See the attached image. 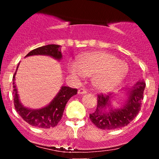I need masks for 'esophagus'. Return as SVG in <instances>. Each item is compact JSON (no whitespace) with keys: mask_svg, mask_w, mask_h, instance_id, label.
Here are the masks:
<instances>
[{"mask_svg":"<svg viewBox=\"0 0 159 159\" xmlns=\"http://www.w3.org/2000/svg\"><path fill=\"white\" fill-rule=\"evenodd\" d=\"M87 90L84 88H81L78 90V94H86L87 93Z\"/></svg>","mask_w":159,"mask_h":159,"instance_id":"1","label":"esophagus"}]
</instances>
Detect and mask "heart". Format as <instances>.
I'll return each mask as SVG.
<instances>
[{"label": "heart", "instance_id": "obj_1", "mask_svg": "<svg viewBox=\"0 0 159 159\" xmlns=\"http://www.w3.org/2000/svg\"><path fill=\"white\" fill-rule=\"evenodd\" d=\"M69 70L77 78L93 76L94 87L102 91L114 88L128 74L125 63L113 54L102 52L88 53L81 56L78 61H70Z\"/></svg>", "mask_w": 159, "mask_h": 159}]
</instances>
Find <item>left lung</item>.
I'll return each instance as SVG.
<instances>
[{"mask_svg":"<svg viewBox=\"0 0 159 159\" xmlns=\"http://www.w3.org/2000/svg\"><path fill=\"white\" fill-rule=\"evenodd\" d=\"M145 87V82L138 81L132 88L128 90L129 96L123 107L120 109L111 107L107 112L105 109L110 105L111 95L98 94L96 111L90 114L92 123L98 129L104 130L120 129L127 125L136 117L140 111Z\"/></svg>","mask_w":159,"mask_h":159,"instance_id":"left-lung-1","label":"left lung"}]
</instances>
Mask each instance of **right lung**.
I'll return each mask as SVG.
<instances>
[{"instance_id": "add662e5", "label": "right lung", "mask_w": 159, "mask_h": 159, "mask_svg": "<svg viewBox=\"0 0 159 159\" xmlns=\"http://www.w3.org/2000/svg\"><path fill=\"white\" fill-rule=\"evenodd\" d=\"M61 46L58 45H48L45 46L39 47L34 49L27 54L26 57L33 55H48L61 60L62 57ZM19 67L18 64L17 69ZM16 69V71H17ZM16 72L12 77V95H13L14 106L17 113L21 118L33 126L42 128V129H49L54 127L61 121L63 116V111L67 102L72 96L77 94L78 90L75 88H71L69 87L63 86L57 94L55 98L52 100L48 106L37 110H32L24 107L19 102V94L17 93V89L15 84Z\"/></svg>"}]
</instances>
